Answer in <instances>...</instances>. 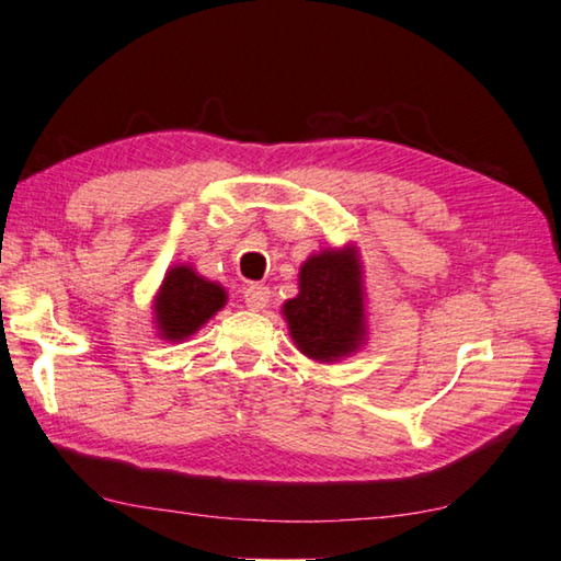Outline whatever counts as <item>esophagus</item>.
I'll return each instance as SVG.
<instances>
[{"mask_svg": "<svg viewBox=\"0 0 561 561\" xmlns=\"http://www.w3.org/2000/svg\"><path fill=\"white\" fill-rule=\"evenodd\" d=\"M243 299L250 311H262L270 301V289L265 284H248V289L243 291Z\"/></svg>", "mask_w": 561, "mask_h": 561, "instance_id": "34e87169", "label": "esophagus"}]
</instances>
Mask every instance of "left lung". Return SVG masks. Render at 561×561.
<instances>
[{
    "label": "left lung",
    "instance_id": "1",
    "mask_svg": "<svg viewBox=\"0 0 561 561\" xmlns=\"http://www.w3.org/2000/svg\"><path fill=\"white\" fill-rule=\"evenodd\" d=\"M289 332L306 356L335 362L364 337L359 262L354 250H323L299 274V296L284 304Z\"/></svg>",
    "mask_w": 561,
    "mask_h": 561
}]
</instances>
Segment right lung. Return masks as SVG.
I'll use <instances>...</instances> for the list:
<instances>
[{"label": "right lung", "mask_w": 561, "mask_h": 561, "mask_svg": "<svg viewBox=\"0 0 561 561\" xmlns=\"http://www.w3.org/2000/svg\"><path fill=\"white\" fill-rule=\"evenodd\" d=\"M224 304L226 291L219 284L202 279L195 270L181 265L165 274L153 311L163 340L175 342L193 335Z\"/></svg>", "instance_id": "1"}]
</instances>
